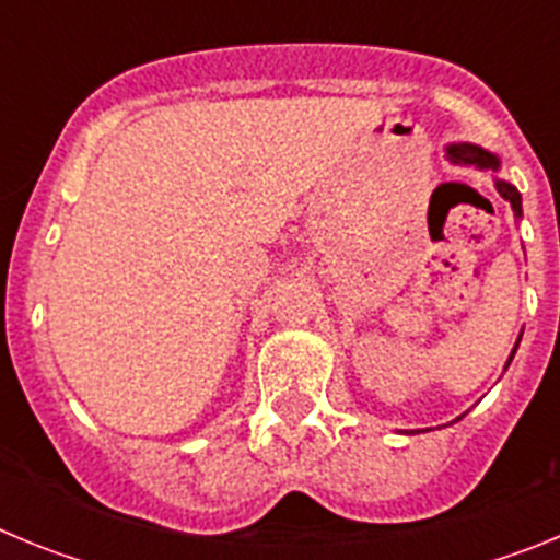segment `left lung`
<instances>
[{
  "label": "left lung",
  "instance_id": "left-lung-1",
  "mask_svg": "<svg viewBox=\"0 0 560 560\" xmlns=\"http://www.w3.org/2000/svg\"><path fill=\"white\" fill-rule=\"evenodd\" d=\"M448 156H452V160H457V162H465V165L479 167V171H488V167H493V171H497V167H499L497 156H493V153H488V151H482V148H477V145H452V148H448ZM497 187H499V192H502L504 199L511 201L513 210L522 215V196H518L516 187L508 185V182H497ZM511 359H513V355H511ZM508 364H511V361H508Z\"/></svg>",
  "mask_w": 560,
  "mask_h": 560
}]
</instances>
